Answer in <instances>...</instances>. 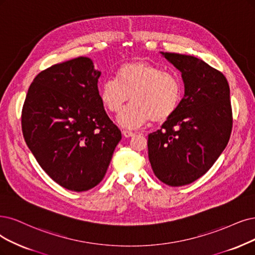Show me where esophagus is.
<instances>
[{
	"mask_svg": "<svg viewBox=\"0 0 255 255\" xmlns=\"http://www.w3.org/2000/svg\"><path fill=\"white\" fill-rule=\"evenodd\" d=\"M135 133L132 132V131H129V130H123V135H124L125 137H131L133 136Z\"/></svg>",
	"mask_w": 255,
	"mask_h": 255,
	"instance_id": "esophagus-1",
	"label": "esophagus"
}]
</instances>
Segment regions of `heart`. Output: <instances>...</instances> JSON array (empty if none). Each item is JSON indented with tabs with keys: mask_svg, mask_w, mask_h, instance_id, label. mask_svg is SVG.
Instances as JSON below:
<instances>
[{
	"mask_svg": "<svg viewBox=\"0 0 255 255\" xmlns=\"http://www.w3.org/2000/svg\"><path fill=\"white\" fill-rule=\"evenodd\" d=\"M102 105L111 113L120 112L118 123L124 128L134 129L153 120L163 123L180 107L183 86L174 74L144 61L123 64L117 80L104 81L99 89Z\"/></svg>",
	"mask_w": 255,
	"mask_h": 255,
	"instance_id": "heart-1",
	"label": "heart"
}]
</instances>
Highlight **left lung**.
I'll list each match as a JSON object with an SVG mask.
<instances>
[{"label":"left lung","mask_w":255,"mask_h":255,"mask_svg":"<svg viewBox=\"0 0 255 255\" xmlns=\"http://www.w3.org/2000/svg\"><path fill=\"white\" fill-rule=\"evenodd\" d=\"M182 73L184 97L174 115L148 135V156L166 185L203 176L227 146L232 130L230 88L225 75L193 55L161 52Z\"/></svg>","instance_id":"1"}]
</instances>
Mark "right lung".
I'll use <instances>...</instances> for the list:
<instances>
[{
  "label": "right lung",
  "mask_w": 255,
  "mask_h": 255,
  "mask_svg": "<svg viewBox=\"0 0 255 255\" xmlns=\"http://www.w3.org/2000/svg\"><path fill=\"white\" fill-rule=\"evenodd\" d=\"M100 75L86 56L53 65L34 78L23 106L28 148L43 170L71 191L101 183L122 138L100 101Z\"/></svg>",
  "instance_id": "right-lung-1"
}]
</instances>
